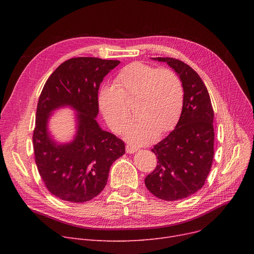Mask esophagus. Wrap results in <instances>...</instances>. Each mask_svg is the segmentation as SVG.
<instances>
[{"instance_id":"esophagus-1","label":"esophagus","mask_w":254,"mask_h":254,"mask_svg":"<svg viewBox=\"0 0 254 254\" xmlns=\"http://www.w3.org/2000/svg\"><path fill=\"white\" fill-rule=\"evenodd\" d=\"M126 150H127V153L130 154V153H135L138 150V148L134 147V146H131V145H127Z\"/></svg>"}]
</instances>
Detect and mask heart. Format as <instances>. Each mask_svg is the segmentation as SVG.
<instances>
[{"mask_svg":"<svg viewBox=\"0 0 254 254\" xmlns=\"http://www.w3.org/2000/svg\"><path fill=\"white\" fill-rule=\"evenodd\" d=\"M114 84L100 87L99 108L108 126L119 132L129 118L126 99L137 97L136 112L140 118L130 123L124 132L130 143L148 144L158 132L166 134L178 123L184 90L175 72L134 62L119 71Z\"/></svg>","mask_w":254,"mask_h":254,"instance_id":"1","label":"heart"}]
</instances>
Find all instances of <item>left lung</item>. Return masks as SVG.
<instances>
[{
    "label": "left lung",
    "instance_id": "1",
    "mask_svg": "<svg viewBox=\"0 0 254 254\" xmlns=\"http://www.w3.org/2000/svg\"><path fill=\"white\" fill-rule=\"evenodd\" d=\"M152 60L167 63L176 72L184 98L175 128L151 149L157 166L145 185L158 198L177 201L201 190L208 177L214 156V112L203 80L189 64L172 58Z\"/></svg>",
    "mask_w": 254,
    "mask_h": 254
}]
</instances>
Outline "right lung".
Instances as JSON below:
<instances>
[{"instance_id": "add662e5", "label": "right lung", "mask_w": 254, "mask_h": 254, "mask_svg": "<svg viewBox=\"0 0 254 254\" xmlns=\"http://www.w3.org/2000/svg\"><path fill=\"white\" fill-rule=\"evenodd\" d=\"M120 64L98 58H74L53 72L40 95L33 135L35 161L47 190L61 199L88 202L106 186L112 164L125 154V143L97 122L98 91L104 77ZM69 106L76 113L70 142L49 131L53 112Z\"/></svg>"}]
</instances>
